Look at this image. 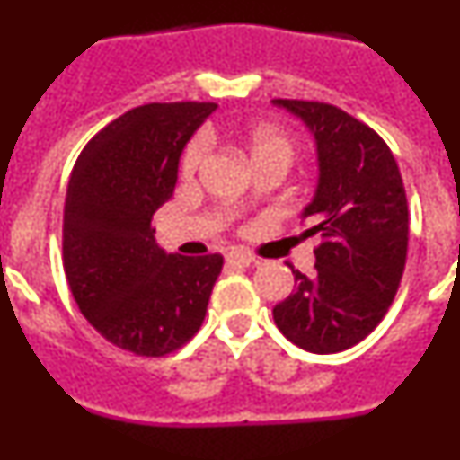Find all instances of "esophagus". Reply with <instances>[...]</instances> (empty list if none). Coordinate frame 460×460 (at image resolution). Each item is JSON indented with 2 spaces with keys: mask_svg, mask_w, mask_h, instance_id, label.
Returning a JSON list of instances; mask_svg holds the SVG:
<instances>
[{
  "mask_svg": "<svg viewBox=\"0 0 460 460\" xmlns=\"http://www.w3.org/2000/svg\"><path fill=\"white\" fill-rule=\"evenodd\" d=\"M226 262H227V265H233V267H249V265H255L258 260H255L251 253H246V251L234 249V251H230V253L226 255Z\"/></svg>",
  "mask_w": 460,
  "mask_h": 460,
  "instance_id": "esophagus-1",
  "label": "esophagus"
}]
</instances>
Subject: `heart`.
Returning a JSON list of instances; mask_svg holds the SVG:
<instances>
[{"label": "heart", "instance_id": "b5f03b06", "mask_svg": "<svg viewBox=\"0 0 460 460\" xmlns=\"http://www.w3.org/2000/svg\"><path fill=\"white\" fill-rule=\"evenodd\" d=\"M249 149L251 156H253V164L258 161H283V164L290 165L292 158H295V142L286 136L279 128H271V126H258L253 128L249 136ZM207 154H209V140L205 136H198L195 140L189 142V147L184 149V156H181V172L186 177L195 174L205 164Z\"/></svg>", "mask_w": 460, "mask_h": 460}]
</instances>
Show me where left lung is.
Returning a JSON list of instances; mask_svg holds the SVG:
<instances>
[{
	"label": "left lung",
	"mask_w": 460,
	"mask_h": 460,
	"mask_svg": "<svg viewBox=\"0 0 460 460\" xmlns=\"http://www.w3.org/2000/svg\"><path fill=\"white\" fill-rule=\"evenodd\" d=\"M311 128L318 189L302 218L318 234L315 271L292 267L295 292L274 306L288 341L315 355L367 339L392 306L408 258V198L396 158L371 126L318 101L274 99Z\"/></svg>",
	"instance_id": "left-lung-1"
}]
</instances>
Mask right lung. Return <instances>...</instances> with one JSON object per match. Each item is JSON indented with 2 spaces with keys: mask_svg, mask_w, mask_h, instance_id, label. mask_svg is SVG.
<instances>
[{
  "mask_svg": "<svg viewBox=\"0 0 460 460\" xmlns=\"http://www.w3.org/2000/svg\"><path fill=\"white\" fill-rule=\"evenodd\" d=\"M217 103H147L99 131L75 161L64 205V271L80 313L110 343L164 357L205 320L223 255L165 253L152 217L172 198L195 128Z\"/></svg>",
  "mask_w": 460,
  "mask_h": 460,
  "instance_id": "obj_1",
  "label": "right lung"
}]
</instances>
